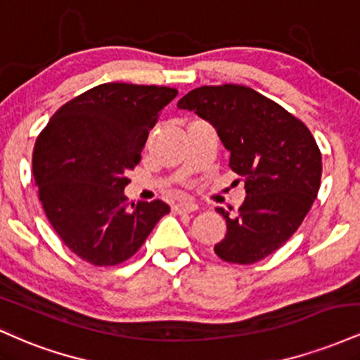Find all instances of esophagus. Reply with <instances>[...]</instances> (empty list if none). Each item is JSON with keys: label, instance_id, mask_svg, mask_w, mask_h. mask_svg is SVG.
I'll return each mask as SVG.
<instances>
[{"label": "esophagus", "instance_id": "34e87169", "mask_svg": "<svg viewBox=\"0 0 360 360\" xmlns=\"http://www.w3.org/2000/svg\"><path fill=\"white\" fill-rule=\"evenodd\" d=\"M198 210V205L189 203V201H183V203H176L172 206V212L177 214H183V213H193Z\"/></svg>", "mask_w": 360, "mask_h": 360}]
</instances>
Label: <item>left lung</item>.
Masks as SVG:
<instances>
[{"instance_id":"1","label":"left lung","mask_w":360,"mask_h":360,"mask_svg":"<svg viewBox=\"0 0 360 360\" xmlns=\"http://www.w3.org/2000/svg\"><path fill=\"white\" fill-rule=\"evenodd\" d=\"M213 125L230 152V167L245 181V201L225 218L214 245L225 262L254 264L288 242L315 201L321 154L303 122L257 91L238 84L201 86L177 101Z\"/></svg>"}]
</instances>
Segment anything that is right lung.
I'll use <instances>...</instances> for the list:
<instances>
[{"label":"right lung","instance_id":"obj_1","mask_svg":"<svg viewBox=\"0 0 360 360\" xmlns=\"http://www.w3.org/2000/svg\"><path fill=\"white\" fill-rule=\"evenodd\" d=\"M177 96L166 86L106 82L65 103L39 135L34 181L60 240L94 266H117L171 212L160 200L127 203V172L157 115Z\"/></svg>","mask_w":360,"mask_h":360}]
</instances>
